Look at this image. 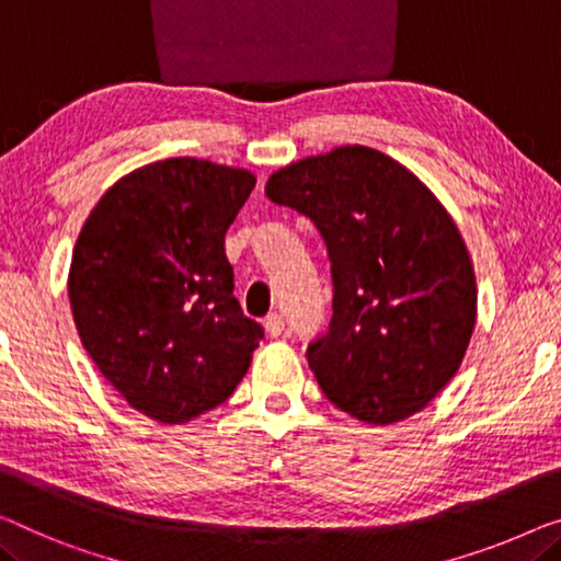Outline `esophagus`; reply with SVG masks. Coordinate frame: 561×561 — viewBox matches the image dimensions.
I'll return each instance as SVG.
<instances>
[{"mask_svg":"<svg viewBox=\"0 0 561 561\" xmlns=\"http://www.w3.org/2000/svg\"><path fill=\"white\" fill-rule=\"evenodd\" d=\"M264 330H266V334H270V337H279V334L284 332V317L282 314H270L264 320Z\"/></svg>","mask_w":561,"mask_h":561,"instance_id":"obj_1","label":"esophagus"}]
</instances>
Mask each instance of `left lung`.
I'll use <instances>...</instances> for the list:
<instances>
[{
    "mask_svg": "<svg viewBox=\"0 0 561 561\" xmlns=\"http://www.w3.org/2000/svg\"><path fill=\"white\" fill-rule=\"evenodd\" d=\"M320 229L332 322L307 360L330 403L370 425L421 413L458 373L476 328V274L436 194L396 158L340 146L266 181Z\"/></svg>",
    "mask_w": 561,
    "mask_h": 561,
    "instance_id": "obj_1",
    "label": "left lung"
}]
</instances>
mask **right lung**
I'll return each mask as SVG.
<instances>
[{"instance_id": "right-lung-1", "label": "right lung", "mask_w": 561, "mask_h": 561, "mask_svg": "<svg viewBox=\"0 0 561 561\" xmlns=\"http://www.w3.org/2000/svg\"><path fill=\"white\" fill-rule=\"evenodd\" d=\"M254 173L165 158L105 191L75 241L67 295L82 347L138 413L181 425L214 411L264 337L233 299L227 229Z\"/></svg>"}]
</instances>
